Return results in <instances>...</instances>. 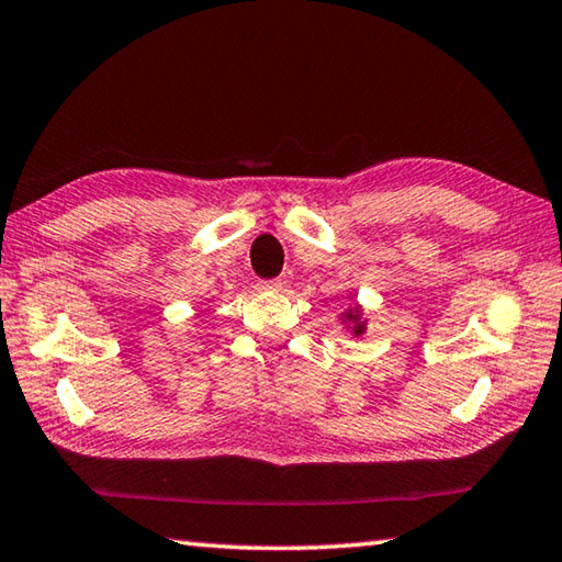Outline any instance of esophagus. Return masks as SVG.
<instances>
[{"label": "esophagus", "instance_id": "1", "mask_svg": "<svg viewBox=\"0 0 562 562\" xmlns=\"http://www.w3.org/2000/svg\"><path fill=\"white\" fill-rule=\"evenodd\" d=\"M260 290L265 292H280L282 290V280H262Z\"/></svg>", "mask_w": 562, "mask_h": 562}]
</instances>
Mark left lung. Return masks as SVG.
<instances>
[{"label": "left lung", "mask_w": 562, "mask_h": 562, "mask_svg": "<svg viewBox=\"0 0 562 562\" xmlns=\"http://www.w3.org/2000/svg\"><path fill=\"white\" fill-rule=\"evenodd\" d=\"M347 300L349 304L337 315L341 331H347L351 337H364V331L369 327V317L364 315V307L357 302L355 294H347Z\"/></svg>", "instance_id": "1"}]
</instances>
